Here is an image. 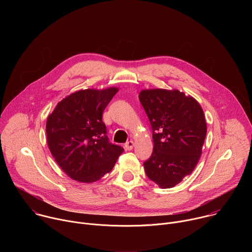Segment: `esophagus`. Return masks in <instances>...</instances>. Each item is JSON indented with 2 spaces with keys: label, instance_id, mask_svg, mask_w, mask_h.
Listing matches in <instances>:
<instances>
[{
  "label": "esophagus",
  "instance_id": "obj_1",
  "mask_svg": "<svg viewBox=\"0 0 252 252\" xmlns=\"http://www.w3.org/2000/svg\"><path fill=\"white\" fill-rule=\"evenodd\" d=\"M133 146H134V142L132 140H129V141L126 142L125 148H126V151H131L133 149Z\"/></svg>",
  "mask_w": 252,
  "mask_h": 252
}]
</instances>
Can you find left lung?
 <instances>
[{"instance_id": "left-lung-1", "label": "left lung", "mask_w": 252, "mask_h": 252, "mask_svg": "<svg viewBox=\"0 0 252 252\" xmlns=\"http://www.w3.org/2000/svg\"><path fill=\"white\" fill-rule=\"evenodd\" d=\"M138 97L153 127L154 151L143 162L146 173L160 189L173 188L199 160L207 129L203 111L178 90H142Z\"/></svg>"}]
</instances>
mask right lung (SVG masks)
<instances>
[{
	"mask_svg": "<svg viewBox=\"0 0 252 252\" xmlns=\"http://www.w3.org/2000/svg\"><path fill=\"white\" fill-rule=\"evenodd\" d=\"M118 88L88 89L63 98L48 117V146L60 167L74 181L92 184L110 172L124 153L113 145L101 121Z\"/></svg>",
	"mask_w": 252,
	"mask_h": 252,
	"instance_id": "right-lung-1",
	"label": "right lung"
}]
</instances>
